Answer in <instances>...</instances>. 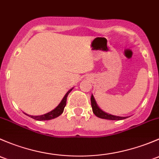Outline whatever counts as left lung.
Wrapping results in <instances>:
<instances>
[{"instance_id": "left-lung-1", "label": "left lung", "mask_w": 159, "mask_h": 159, "mask_svg": "<svg viewBox=\"0 0 159 159\" xmlns=\"http://www.w3.org/2000/svg\"><path fill=\"white\" fill-rule=\"evenodd\" d=\"M91 106L92 109H93V113L95 114L97 117L100 118V119H109V120H122V119H126L127 117H122V116H116L111 115V114L107 113V112L102 111L100 108L99 107L97 103L96 102L94 96L92 94L91 96Z\"/></svg>"}]
</instances>
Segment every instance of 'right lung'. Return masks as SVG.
<instances>
[{
  "label": "right lung",
  "instance_id": "obj_1",
  "mask_svg": "<svg viewBox=\"0 0 159 159\" xmlns=\"http://www.w3.org/2000/svg\"><path fill=\"white\" fill-rule=\"evenodd\" d=\"M73 89V88L70 89V90L66 93V95H65L64 97L63 98V99H62L61 102H60V104H59L54 109L50 111V112H47V113L44 114V115H41V116H30V115H27V114L26 113L24 114H26V115H27L29 117L32 118V119H36V120H38V121L50 120V119H55V118L58 117V116H60L62 113H63L65 106H66V99H67L69 93L72 91V89Z\"/></svg>",
  "mask_w": 159,
  "mask_h": 159
}]
</instances>
